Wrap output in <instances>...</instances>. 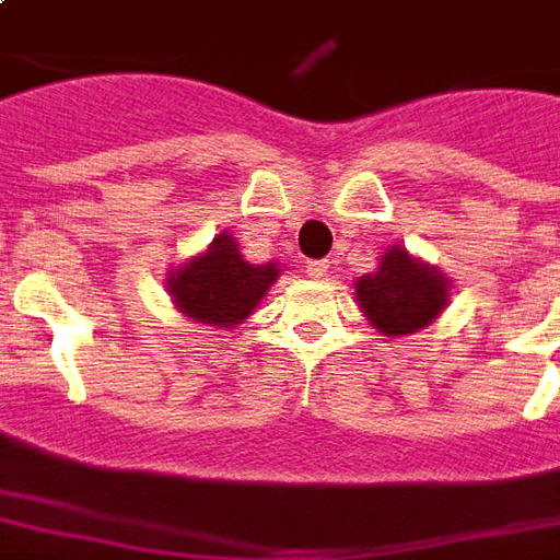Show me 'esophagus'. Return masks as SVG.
I'll list each match as a JSON object with an SVG mask.
<instances>
[{"label": "esophagus", "mask_w": 560, "mask_h": 560, "mask_svg": "<svg viewBox=\"0 0 560 560\" xmlns=\"http://www.w3.org/2000/svg\"><path fill=\"white\" fill-rule=\"evenodd\" d=\"M328 270H331V261H328V258H319V261H307L305 264V272L316 281L325 279V276H328Z\"/></svg>", "instance_id": "34e87169"}]
</instances>
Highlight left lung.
<instances>
[{"instance_id":"left-lung-1","label":"left lung","mask_w":560,"mask_h":560,"mask_svg":"<svg viewBox=\"0 0 560 560\" xmlns=\"http://www.w3.org/2000/svg\"><path fill=\"white\" fill-rule=\"evenodd\" d=\"M358 302L383 334H412L439 316L447 302V281L404 249H389L381 270L358 281Z\"/></svg>"}]
</instances>
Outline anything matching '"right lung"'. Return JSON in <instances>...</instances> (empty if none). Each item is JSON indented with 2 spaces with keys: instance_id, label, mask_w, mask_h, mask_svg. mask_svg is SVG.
Masks as SVG:
<instances>
[{
  "instance_id": "right-lung-1",
  "label": "right lung",
  "mask_w": 560,
  "mask_h": 560,
  "mask_svg": "<svg viewBox=\"0 0 560 560\" xmlns=\"http://www.w3.org/2000/svg\"><path fill=\"white\" fill-rule=\"evenodd\" d=\"M279 270L276 264H246L235 237L218 235L209 253L171 272L174 305L206 325H237L253 314Z\"/></svg>"
}]
</instances>
